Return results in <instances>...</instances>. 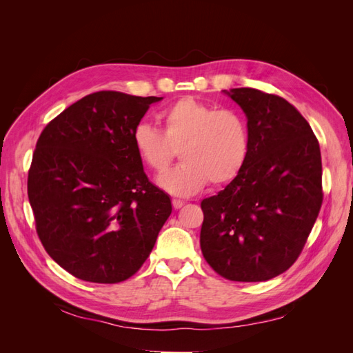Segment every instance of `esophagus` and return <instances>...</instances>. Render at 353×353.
I'll list each match as a JSON object with an SVG mask.
<instances>
[{"instance_id": "1", "label": "esophagus", "mask_w": 353, "mask_h": 353, "mask_svg": "<svg viewBox=\"0 0 353 353\" xmlns=\"http://www.w3.org/2000/svg\"><path fill=\"white\" fill-rule=\"evenodd\" d=\"M172 206H174V209H181V208H183L184 206V201L183 200H176V199H174L172 200Z\"/></svg>"}]
</instances>
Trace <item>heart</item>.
Instances as JSON below:
<instances>
[{"mask_svg": "<svg viewBox=\"0 0 353 353\" xmlns=\"http://www.w3.org/2000/svg\"><path fill=\"white\" fill-rule=\"evenodd\" d=\"M160 131L141 123L132 143L140 162L162 175L179 150L183 163L160 178L159 184L174 196H191L208 183L230 184L248 160L249 132L243 116L231 109H216L191 95L174 101L157 116Z\"/></svg>", "mask_w": 353, "mask_h": 353, "instance_id": "heart-1", "label": "heart"}]
</instances>
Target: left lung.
I'll list each match as a JSON object with an SVG mask.
<instances>
[{
    "mask_svg": "<svg viewBox=\"0 0 353 353\" xmlns=\"http://www.w3.org/2000/svg\"><path fill=\"white\" fill-rule=\"evenodd\" d=\"M248 116L249 154L237 178L201 201L200 248L231 281H266L302 253L323 205V165L311 125L280 95L227 92Z\"/></svg>",
    "mask_w": 353,
    "mask_h": 353,
    "instance_id": "obj_1",
    "label": "left lung"
}]
</instances>
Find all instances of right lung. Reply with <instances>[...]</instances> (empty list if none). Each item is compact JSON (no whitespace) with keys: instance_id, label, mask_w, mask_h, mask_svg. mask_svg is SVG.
<instances>
[{"instance_id":"right-lung-1","label":"right lung","mask_w":353,"mask_h":353,"mask_svg":"<svg viewBox=\"0 0 353 353\" xmlns=\"http://www.w3.org/2000/svg\"><path fill=\"white\" fill-rule=\"evenodd\" d=\"M159 100L92 92L56 116L38 138L28 174L37 234L52 261L79 280L130 279L172 212L132 143L135 128Z\"/></svg>"}]
</instances>
